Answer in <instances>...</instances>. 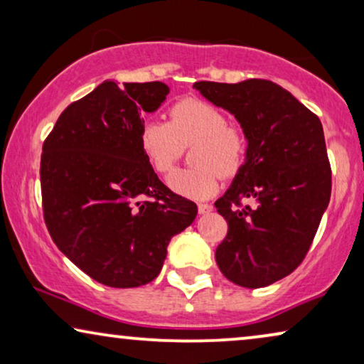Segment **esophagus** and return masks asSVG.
Instances as JSON below:
<instances>
[{
	"label": "esophagus",
	"mask_w": 364,
	"mask_h": 364,
	"mask_svg": "<svg viewBox=\"0 0 364 364\" xmlns=\"http://www.w3.org/2000/svg\"><path fill=\"white\" fill-rule=\"evenodd\" d=\"M213 210V205H210V203H198V213H208Z\"/></svg>",
	"instance_id": "34e87169"
}]
</instances>
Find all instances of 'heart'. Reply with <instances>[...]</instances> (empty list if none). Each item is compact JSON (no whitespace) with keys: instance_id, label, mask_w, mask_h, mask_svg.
Instances as JSON below:
<instances>
[{"instance_id":"obj_1","label":"heart","mask_w":364,"mask_h":364,"mask_svg":"<svg viewBox=\"0 0 364 364\" xmlns=\"http://www.w3.org/2000/svg\"><path fill=\"white\" fill-rule=\"evenodd\" d=\"M171 122L149 119L139 134L144 156L154 171L171 172L186 146L193 149V162L198 167L176 171L167 186L178 196L203 200L212 197L220 186V173L235 176L245 162L248 141L235 124H228L225 112L215 104L187 97L168 109Z\"/></svg>"}]
</instances>
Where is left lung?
Here are the masks:
<instances>
[{
	"instance_id": "left-lung-1",
	"label": "left lung",
	"mask_w": 364,
	"mask_h": 364,
	"mask_svg": "<svg viewBox=\"0 0 364 364\" xmlns=\"http://www.w3.org/2000/svg\"><path fill=\"white\" fill-rule=\"evenodd\" d=\"M193 87L233 114L248 141L245 162L215 202L228 223L217 265L238 287H268L303 262L330 203L323 126L287 89L265 79ZM242 200L256 205L242 208Z\"/></svg>"
}]
</instances>
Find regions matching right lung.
Returning <instances> with one entry per match:
<instances>
[{
	"label": "right lung",
	"instance_id": "add662e5",
	"mask_svg": "<svg viewBox=\"0 0 364 364\" xmlns=\"http://www.w3.org/2000/svg\"><path fill=\"white\" fill-rule=\"evenodd\" d=\"M168 94L164 82L102 84L69 104L43 146L44 222L59 250L102 285L134 288L162 270L171 238L197 205L164 186L144 156L142 112Z\"/></svg>",
	"mask_w": 364,
	"mask_h": 364
}]
</instances>
